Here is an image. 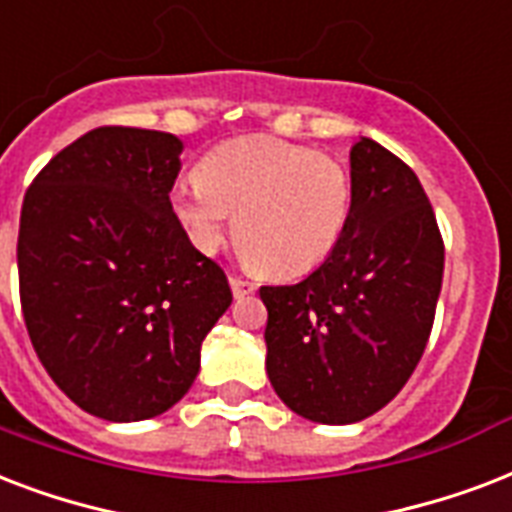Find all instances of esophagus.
<instances>
[{
	"label": "esophagus",
	"instance_id": "esophagus-1",
	"mask_svg": "<svg viewBox=\"0 0 512 512\" xmlns=\"http://www.w3.org/2000/svg\"><path fill=\"white\" fill-rule=\"evenodd\" d=\"M229 285H232V296H235V299H243V296H248V293L253 291V285L237 275L229 277Z\"/></svg>",
	"mask_w": 512,
	"mask_h": 512
}]
</instances>
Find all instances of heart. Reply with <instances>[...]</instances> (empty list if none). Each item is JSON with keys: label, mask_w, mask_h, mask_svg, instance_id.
I'll list each match as a JSON object with an SVG mask.
<instances>
[{"label": "heart", "mask_w": 512, "mask_h": 512, "mask_svg": "<svg viewBox=\"0 0 512 512\" xmlns=\"http://www.w3.org/2000/svg\"><path fill=\"white\" fill-rule=\"evenodd\" d=\"M170 208L197 251H219L235 221L248 261L269 275H307L342 240L352 181L328 154L283 138L243 136L213 146L200 176L173 186Z\"/></svg>", "instance_id": "obj_1"}]
</instances>
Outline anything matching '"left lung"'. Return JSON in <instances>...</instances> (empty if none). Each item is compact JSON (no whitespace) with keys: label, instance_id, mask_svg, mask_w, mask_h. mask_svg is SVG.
<instances>
[{"label":"left lung","instance_id":"left-lung-1","mask_svg":"<svg viewBox=\"0 0 512 512\" xmlns=\"http://www.w3.org/2000/svg\"><path fill=\"white\" fill-rule=\"evenodd\" d=\"M342 240L293 285H264L267 374L293 414L352 425L390 403L433 328L443 240L414 170L371 138L350 149Z\"/></svg>","mask_w":512,"mask_h":512}]
</instances>
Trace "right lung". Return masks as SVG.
Wrapping results in <instances>:
<instances>
[{
  "label": "right lung",
  "instance_id": "1",
  "mask_svg": "<svg viewBox=\"0 0 512 512\" xmlns=\"http://www.w3.org/2000/svg\"><path fill=\"white\" fill-rule=\"evenodd\" d=\"M184 144L95 128L23 197L21 304L53 382L106 422H141L184 398L232 291L170 208Z\"/></svg>",
  "mask_w": 512,
  "mask_h": 512
}]
</instances>
